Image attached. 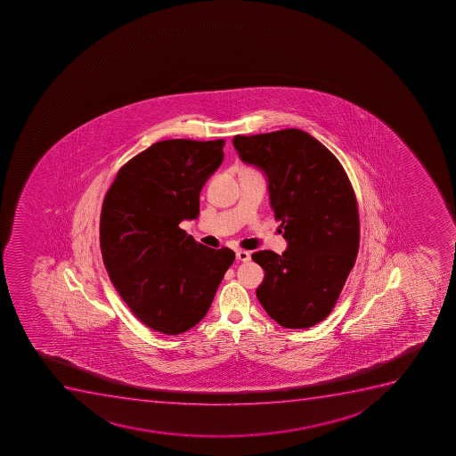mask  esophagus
<instances>
[{"label":"esophagus","instance_id":"1","mask_svg":"<svg viewBox=\"0 0 456 456\" xmlns=\"http://www.w3.org/2000/svg\"><path fill=\"white\" fill-rule=\"evenodd\" d=\"M236 258H238L240 262H249L251 254H249L248 251H245V249H238V251H236Z\"/></svg>","mask_w":456,"mask_h":456}]
</instances>
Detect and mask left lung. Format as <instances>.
I'll list each match as a JSON object with an SVG mask.
<instances>
[{
    "label": "left lung",
    "mask_w": 456,
    "mask_h": 456,
    "mask_svg": "<svg viewBox=\"0 0 456 456\" xmlns=\"http://www.w3.org/2000/svg\"><path fill=\"white\" fill-rule=\"evenodd\" d=\"M240 159L262 167L284 253H253L265 271L257 298L287 329H307L333 311L360 247L355 191L342 163L300 129L236 135Z\"/></svg>",
    "instance_id": "1"
}]
</instances>
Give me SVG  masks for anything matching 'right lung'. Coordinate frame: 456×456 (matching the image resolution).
<instances>
[{
    "label": "right lung",
    "instance_id": "right-lung-1",
    "mask_svg": "<svg viewBox=\"0 0 456 456\" xmlns=\"http://www.w3.org/2000/svg\"><path fill=\"white\" fill-rule=\"evenodd\" d=\"M223 149L224 140L159 141L127 160L105 194V269L132 314L159 333L198 324L235 260L231 248H208L180 229L198 216L199 194Z\"/></svg>",
    "mask_w": 456,
    "mask_h": 456
}]
</instances>
